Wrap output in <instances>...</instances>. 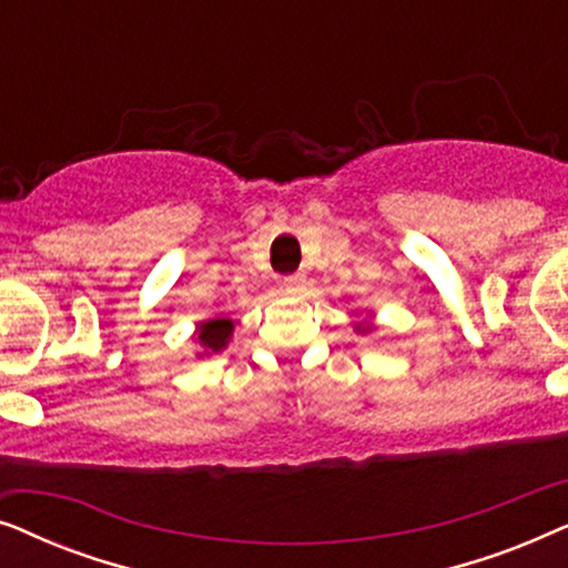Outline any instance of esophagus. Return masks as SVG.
<instances>
[{
    "instance_id": "34e87169",
    "label": "esophagus",
    "mask_w": 568,
    "mask_h": 568,
    "mask_svg": "<svg viewBox=\"0 0 568 568\" xmlns=\"http://www.w3.org/2000/svg\"><path fill=\"white\" fill-rule=\"evenodd\" d=\"M302 284H305V274H292V276H284V286L292 292H300Z\"/></svg>"
}]
</instances>
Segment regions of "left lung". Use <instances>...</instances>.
<instances>
[{
	"label": "left lung",
	"instance_id": "obj_1",
	"mask_svg": "<svg viewBox=\"0 0 568 568\" xmlns=\"http://www.w3.org/2000/svg\"><path fill=\"white\" fill-rule=\"evenodd\" d=\"M354 331L359 333V336H367V333H372V331H377V325H375V317H362V321H356L354 323Z\"/></svg>",
	"mask_w": 568,
	"mask_h": 568
}]
</instances>
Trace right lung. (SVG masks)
<instances>
[{
    "instance_id": "1",
    "label": "right lung",
    "mask_w": 568,
    "mask_h": 568,
    "mask_svg": "<svg viewBox=\"0 0 568 568\" xmlns=\"http://www.w3.org/2000/svg\"><path fill=\"white\" fill-rule=\"evenodd\" d=\"M232 333H235V321L227 315L209 317V321L196 323V331H193V346H196V359H204V356L220 354L230 346Z\"/></svg>"
}]
</instances>
